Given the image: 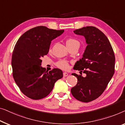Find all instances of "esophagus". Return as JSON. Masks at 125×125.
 <instances>
[{"label": "esophagus", "mask_w": 125, "mask_h": 125, "mask_svg": "<svg viewBox=\"0 0 125 125\" xmlns=\"http://www.w3.org/2000/svg\"><path fill=\"white\" fill-rule=\"evenodd\" d=\"M68 76V73H63V76L66 77Z\"/></svg>", "instance_id": "esophagus-1"}]
</instances>
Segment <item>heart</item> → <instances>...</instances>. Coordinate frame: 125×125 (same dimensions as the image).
Listing matches in <instances>:
<instances>
[{
	"label": "heart",
	"instance_id": "obj_1",
	"mask_svg": "<svg viewBox=\"0 0 125 125\" xmlns=\"http://www.w3.org/2000/svg\"><path fill=\"white\" fill-rule=\"evenodd\" d=\"M79 45V42L78 40L73 38H69L66 40V45L67 46H71L73 45ZM52 50V49H50V50ZM56 66L58 67H59L61 69H62L63 70H67L69 69L70 65L69 63L66 60H59L56 63Z\"/></svg>",
	"mask_w": 125,
	"mask_h": 125
}]
</instances>
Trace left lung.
<instances>
[{
    "mask_svg": "<svg viewBox=\"0 0 125 125\" xmlns=\"http://www.w3.org/2000/svg\"><path fill=\"white\" fill-rule=\"evenodd\" d=\"M73 32L83 36L87 43L82 58L73 67L86 76L72 73L78 79V83L71 92L76 100L88 103L98 98L106 89L115 73V55L107 37L98 28L89 26Z\"/></svg>",
    "mask_w": 125,
    "mask_h": 125,
    "instance_id": "1",
    "label": "left lung"
}]
</instances>
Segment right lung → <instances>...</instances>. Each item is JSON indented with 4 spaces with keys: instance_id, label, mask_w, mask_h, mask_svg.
Instances as JSON below:
<instances>
[{
    "instance_id": "obj_1",
    "label": "right lung",
    "mask_w": 125,
    "mask_h": 125,
    "mask_svg": "<svg viewBox=\"0 0 125 125\" xmlns=\"http://www.w3.org/2000/svg\"><path fill=\"white\" fill-rule=\"evenodd\" d=\"M64 30L38 26L29 29L19 38L12 55V74L22 94L33 100L48 95L55 83L63 77L58 68L50 71L41 67V58L48 53L51 41Z\"/></svg>"
}]
</instances>
